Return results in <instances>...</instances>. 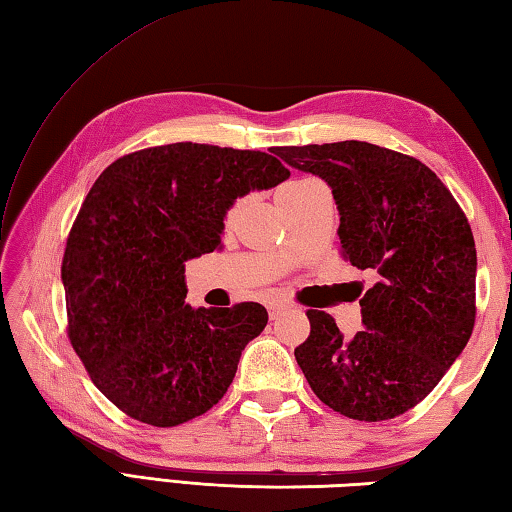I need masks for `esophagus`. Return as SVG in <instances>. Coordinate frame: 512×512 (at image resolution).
I'll list each match as a JSON object with an SVG mask.
<instances>
[{
  "label": "esophagus",
  "mask_w": 512,
  "mask_h": 512,
  "mask_svg": "<svg viewBox=\"0 0 512 512\" xmlns=\"http://www.w3.org/2000/svg\"><path fill=\"white\" fill-rule=\"evenodd\" d=\"M285 310H287V305H285V303H281V301H276V303H269V305H267L269 318H278V314L285 312Z\"/></svg>",
  "instance_id": "1"
}]
</instances>
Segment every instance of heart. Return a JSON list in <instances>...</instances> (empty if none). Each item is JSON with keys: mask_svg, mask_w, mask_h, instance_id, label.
<instances>
[{"mask_svg": "<svg viewBox=\"0 0 512 512\" xmlns=\"http://www.w3.org/2000/svg\"><path fill=\"white\" fill-rule=\"evenodd\" d=\"M314 182H318V180H314V178H298V180H289V182H285V185L278 189V200H283V198H287V196H292V194H296V191H301V189H305V187H310V185H314ZM236 209H238V205H236ZM236 209L231 211L229 216H234L236 214Z\"/></svg>", "mask_w": 512, "mask_h": 512, "instance_id": "heart-1", "label": "heart"}]
</instances>
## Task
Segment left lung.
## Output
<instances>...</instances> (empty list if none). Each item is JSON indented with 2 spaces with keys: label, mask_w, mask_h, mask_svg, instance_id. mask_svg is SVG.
Segmentation results:
<instances>
[{
  "label": "left lung",
  "mask_w": 512,
  "mask_h": 512,
  "mask_svg": "<svg viewBox=\"0 0 512 512\" xmlns=\"http://www.w3.org/2000/svg\"><path fill=\"white\" fill-rule=\"evenodd\" d=\"M274 153L327 182L343 256L376 274L359 301L365 330L345 339L330 314L310 310L296 363L316 397L345 417H399L428 397L475 325L477 252L464 211L423 162L370 142Z\"/></svg>",
  "instance_id": "1"
}]
</instances>
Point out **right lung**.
<instances>
[{
	"label": "right lung",
	"mask_w": 512,
	"mask_h": 512,
	"mask_svg": "<svg viewBox=\"0 0 512 512\" xmlns=\"http://www.w3.org/2000/svg\"><path fill=\"white\" fill-rule=\"evenodd\" d=\"M287 178L263 151L176 142L129 153L95 180L62 260L69 339L129 417L171 428L225 397L267 310L191 307L185 263L220 247L236 198Z\"/></svg>",
	"instance_id": "add662e5"
}]
</instances>
